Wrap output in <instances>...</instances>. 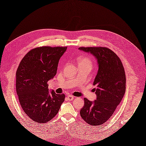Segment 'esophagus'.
Listing matches in <instances>:
<instances>
[{
    "mask_svg": "<svg viewBox=\"0 0 146 146\" xmlns=\"http://www.w3.org/2000/svg\"><path fill=\"white\" fill-rule=\"evenodd\" d=\"M74 96L71 95V94H69V95L68 96V100L69 101H72L74 100Z\"/></svg>",
    "mask_w": 146,
    "mask_h": 146,
    "instance_id": "34e87169",
    "label": "esophagus"
}]
</instances>
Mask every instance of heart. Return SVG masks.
Here are the masks:
<instances>
[{
  "instance_id": "b5f03b06",
  "label": "heart",
  "mask_w": 146,
  "mask_h": 146,
  "mask_svg": "<svg viewBox=\"0 0 146 146\" xmlns=\"http://www.w3.org/2000/svg\"><path fill=\"white\" fill-rule=\"evenodd\" d=\"M80 62H86V63H89L92 64V61L90 58L87 56H83L80 59Z\"/></svg>"
}]
</instances>
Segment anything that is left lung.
<instances>
[{"instance_id": "left-lung-1", "label": "left lung", "mask_w": 146, "mask_h": 146, "mask_svg": "<svg viewBox=\"0 0 146 146\" xmlns=\"http://www.w3.org/2000/svg\"><path fill=\"white\" fill-rule=\"evenodd\" d=\"M78 49L92 54L96 58L99 68L93 82L96 99L92 102L84 98L80 116L90 125H101L111 118L125 94L124 68L119 56L106 47H80Z\"/></svg>"}]
</instances>
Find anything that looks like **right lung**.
<instances>
[{
    "instance_id": "right-lung-1",
    "label": "right lung",
    "mask_w": 146,
    "mask_h": 146,
    "mask_svg": "<svg viewBox=\"0 0 146 146\" xmlns=\"http://www.w3.org/2000/svg\"><path fill=\"white\" fill-rule=\"evenodd\" d=\"M67 46H40L22 59L16 73V89L23 111L30 119L45 123L58 113L64 94L49 93L48 80L56 74L59 60Z\"/></svg>"
}]
</instances>
